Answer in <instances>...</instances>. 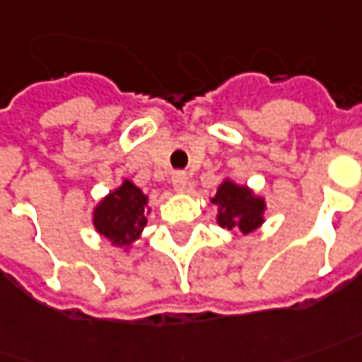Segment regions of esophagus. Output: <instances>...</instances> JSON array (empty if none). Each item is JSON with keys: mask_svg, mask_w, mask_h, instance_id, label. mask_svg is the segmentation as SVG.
Returning <instances> with one entry per match:
<instances>
[{"mask_svg": "<svg viewBox=\"0 0 362 362\" xmlns=\"http://www.w3.org/2000/svg\"><path fill=\"white\" fill-rule=\"evenodd\" d=\"M186 186H188V176L184 172H176L172 176V188L176 192H186Z\"/></svg>", "mask_w": 362, "mask_h": 362, "instance_id": "esophagus-1", "label": "esophagus"}]
</instances>
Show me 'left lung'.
Listing matches in <instances>:
<instances>
[{
    "label": "left lung",
    "instance_id": "obj_1",
    "mask_svg": "<svg viewBox=\"0 0 362 362\" xmlns=\"http://www.w3.org/2000/svg\"><path fill=\"white\" fill-rule=\"evenodd\" d=\"M214 206L218 208L216 222L220 228L228 232L247 233L255 232L259 226H264L265 214H267V202L264 196L245 186L238 184L232 178H223L218 186L216 196L210 198Z\"/></svg>",
    "mask_w": 362,
    "mask_h": 362
}]
</instances>
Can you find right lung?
I'll list each match as a JSON object with an SVG mask.
<instances>
[{"label": "right lung", "instance_id": "obj_1", "mask_svg": "<svg viewBox=\"0 0 362 362\" xmlns=\"http://www.w3.org/2000/svg\"><path fill=\"white\" fill-rule=\"evenodd\" d=\"M150 210L148 196L134 182L124 178L119 188L97 202L93 208V226L110 245L129 252L144 232Z\"/></svg>", "mask_w": 362, "mask_h": 362}]
</instances>
